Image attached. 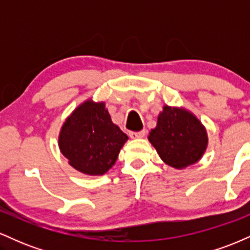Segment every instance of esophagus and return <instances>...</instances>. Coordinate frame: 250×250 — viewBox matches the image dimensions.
I'll return each instance as SVG.
<instances>
[{
  "mask_svg": "<svg viewBox=\"0 0 250 250\" xmlns=\"http://www.w3.org/2000/svg\"><path fill=\"white\" fill-rule=\"evenodd\" d=\"M146 133H147V131H146L145 129H142V130L140 131H133V133L129 134V136H130L131 139H142V137L146 136Z\"/></svg>",
  "mask_w": 250,
  "mask_h": 250,
  "instance_id": "obj_1",
  "label": "esophagus"
}]
</instances>
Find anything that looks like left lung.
<instances>
[{
	"mask_svg": "<svg viewBox=\"0 0 250 250\" xmlns=\"http://www.w3.org/2000/svg\"><path fill=\"white\" fill-rule=\"evenodd\" d=\"M148 140L162 161L176 169L196 163L208 145L207 131L200 120L187 109L169 105L163 107Z\"/></svg>",
	"mask_w": 250,
	"mask_h": 250,
	"instance_id": "left-lung-1",
	"label": "left lung"
}]
</instances>
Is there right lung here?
Listing matches in <instances>:
<instances>
[{
	"mask_svg": "<svg viewBox=\"0 0 250 250\" xmlns=\"http://www.w3.org/2000/svg\"><path fill=\"white\" fill-rule=\"evenodd\" d=\"M128 136L114 125L104 102L87 100L63 123L59 147L80 173L103 175L115 165Z\"/></svg>",
	"mask_w": 250,
	"mask_h": 250,
	"instance_id": "right-lung-1",
	"label": "right lung"
}]
</instances>
